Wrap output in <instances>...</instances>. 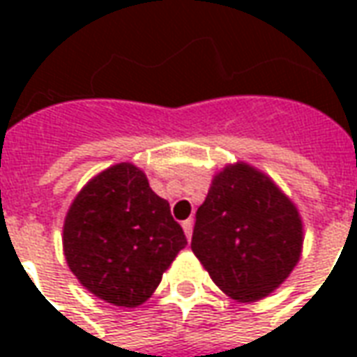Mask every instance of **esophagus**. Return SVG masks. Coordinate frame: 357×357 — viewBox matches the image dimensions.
I'll list each match as a JSON object with an SVG mask.
<instances>
[{"label":"esophagus","instance_id":"34e87169","mask_svg":"<svg viewBox=\"0 0 357 357\" xmlns=\"http://www.w3.org/2000/svg\"><path fill=\"white\" fill-rule=\"evenodd\" d=\"M181 227H183V231H185L187 239H191V233H193V220H185V222L181 224Z\"/></svg>","mask_w":357,"mask_h":357}]
</instances>
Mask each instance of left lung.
<instances>
[{
	"label": "left lung",
	"mask_w": 357,
	"mask_h": 357,
	"mask_svg": "<svg viewBox=\"0 0 357 357\" xmlns=\"http://www.w3.org/2000/svg\"><path fill=\"white\" fill-rule=\"evenodd\" d=\"M191 248L225 294L260 300L298 262V210L262 172L227 166L197 210Z\"/></svg>",
	"instance_id": "obj_1"
}]
</instances>
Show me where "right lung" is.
<instances>
[{"instance_id":"right-lung-1","label":"right lung","mask_w":357,"mask_h":357,"mask_svg":"<svg viewBox=\"0 0 357 357\" xmlns=\"http://www.w3.org/2000/svg\"><path fill=\"white\" fill-rule=\"evenodd\" d=\"M63 235L66 262L78 281L124 307L143 304L187 245L168 201L128 162L101 172L82 189Z\"/></svg>"}]
</instances>
